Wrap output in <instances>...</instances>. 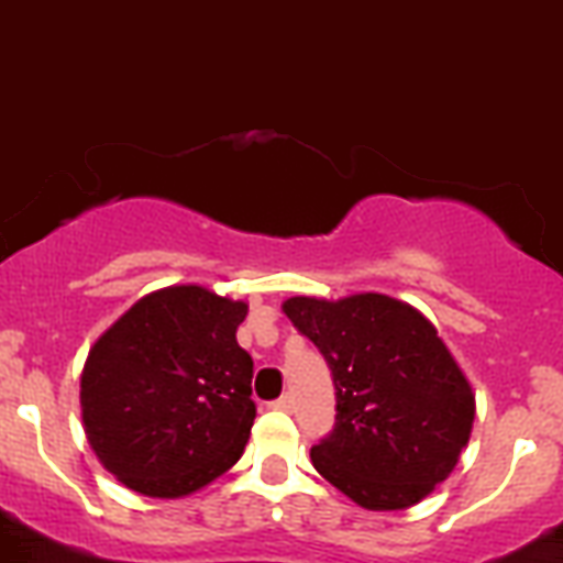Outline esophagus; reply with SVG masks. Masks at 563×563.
<instances>
[{"label": "esophagus", "instance_id": "34e87169", "mask_svg": "<svg viewBox=\"0 0 563 563\" xmlns=\"http://www.w3.org/2000/svg\"><path fill=\"white\" fill-rule=\"evenodd\" d=\"M272 407L280 409V412H291V409H294V398L286 393V395H280L277 401H272Z\"/></svg>", "mask_w": 563, "mask_h": 563}]
</instances>
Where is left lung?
Masks as SVG:
<instances>
[{
  "label": "left lung",
  "instance_id": "1",
  "mask_svg": "<svg viewBox=\"0 0 563 563\" xmlns=\"http://www.w3.org/2000/svg\"><path fill=\"white\" fill-rule=\"evenodd\" d=\"M283 313L331 367L336 427L313 468L364 510H404L443 483L468 445L474 393L438 328L387 294L288 297Z\"/></svg>",
  "mask_w": 563,
  "mask_h": 563
}]
</instances>
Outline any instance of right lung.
<instances>
[{
    "label": "right lung",
    "mask_w": 563,
    "mask_h": 563,
    "mask_svg": "<svg viewBox=\"0 0 563 563\" xmlns=\"http://www.w3.org/2000/svg\"><path fill=\"white\" fill-rule=\"evenodd\" d=\"M244 300L205 286L145 294L92 344L84 432L100 465L151 499L205 488L241 460L255 423Z\"/></svg>",
    "instance_id": "right-lung-1"
}]
</instances>
